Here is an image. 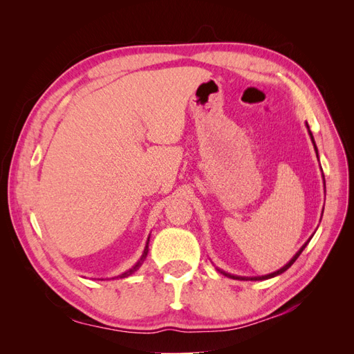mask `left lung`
I'll return each mask as SVG.
<instances>
[{
	"label": "left lung",
	"instance_id": "obj_1",
	"mask_svg": "<svg viewBox=\"0 0 354 354\" xmlns=\"http://www.w3.org/2000/svg\"><path fill=\"white\" fill-rule=\"evenodd\" d=\"M307 128H308V125H307ZM308 133H310V130H308ZM310 137H312V140H313V136H312V133H310ZM313 143H315V140H313ZM315 147H316V145H315ZM316 151H317V149H316ZM306 245L307 243H304L303 245V248L301 250H299L294 257H292V260L291 261H289L286 266H283L282 267V269H279V270H277V272H274V273H270V274H266V276H259V277H251V281H264V279H270V277H274V276H277V274H281V273H283L285 270H288L289 269V267H291L294 263H295V260L298 259V257H299V254H301L303 252V250L306 248ZM221 272V270H220ZM223 274H226V276H229V277H232V279H248V277H241V276H233V274H229V273H224V272H221Z\"/></svg>",
	"mask_w": 354,
	"mask_h": 354
}]
</instances>
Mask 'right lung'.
I'll return each instance as SVG.
<instances>
[{
  "label": "right lung",
  "instance_id": "obj_1",
  "mask_svg": "<svg viewBox=\"0 0 354 354\" xmlns=\"http://www.w3.org/2000/svg\"><path fill=\"white\" fill-rule=\"evenodd\" d=\"M146 255H147V246H146V248H145V252H143V255H142V259L140 260H138L133 267H131V269L130 270H127L125 273H122V274H120V276H116V277H127V276H130V274H133L134 272H137V269H138V267H140L142 266V263L145 261V259H146ZM113 279H115V277H113Z\"/></svg>",
  "mask_w": 354,
  "mask_h": 354
}]
</instances>
